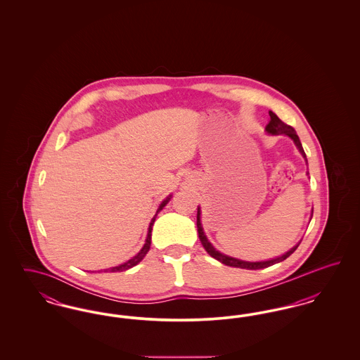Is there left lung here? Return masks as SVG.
<instances>
[{
	"label": "left lung",
	"mask_w": 360,
	"mask_h": 360,
	"mask_svg": "<svg viewBox=\"0 0 360 360\" xmlns=\"http://www.w3.org/2000/svg\"><path fill=\"white\" fill-rule=\"evenodd\" d=\"M269 115H270V121H269V124L266 125V131H267L269 134H271V135H282V134H285V135L291 137L292 141L295 143L297 148L300 150V153L307 159V155H305V151H304V148H302V144H301V141H300V137L297 135V132L294 131V128L290 127V125H288V124H285V122L281 120L273 112H269ZM197 229H198V238L201 240V243H202L206 252H207L210 257L217 259L219 262H221V263L226 264V266L238 267V269L259 270V269L270 267V266H273L275 263H279V262L285 260L286 257H290L291 254H292V252L298 248V245H300V244H297L295 247H292L290 251L286 252L285 255L275 257V259H271V260H266V262H244V260H240V259H235V257L224 255L221 252H219V251L207 241L205 233H204V229H202V226H201V210H200V207H198V212H197Z\"/></svg>",
	"instance_id": "1"
}]
</instances>
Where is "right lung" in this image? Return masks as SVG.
Returning a JSON list of instances; mask_svg holds the SVG:
<instances>
[{"label": "right lung", "mask_w": 360, "mask_h": 360, "mask_svg": "<svg viewBox=\"0 0 360 360\" xmlns=\"http://www.w3.org/2000/svg\"><path fill=\"white\" fill-rule=\"evenodd\" d=\"M172 197V195H170ZM170 197H167L160 206H159V209H158V212H156V214H155L154 219L151 220V223H150V228H148V235H147V239H146V243H144V245H143V248L140 250V252L137 254L136 257H132V259H129L128 262H125V263H122L120 266H116V267H112V269H109V270H106V271H110V273H116V271H125V270H128V269H131V267H134V266H136L137 263H140L141 262V259L147 255V252L150 251V247H151V231H153V225L155 223V219H156V216H158V213L163 209V206L166 205L169 201H170Z\"/></svg>", "instance_id": "1"}]
</instances>
